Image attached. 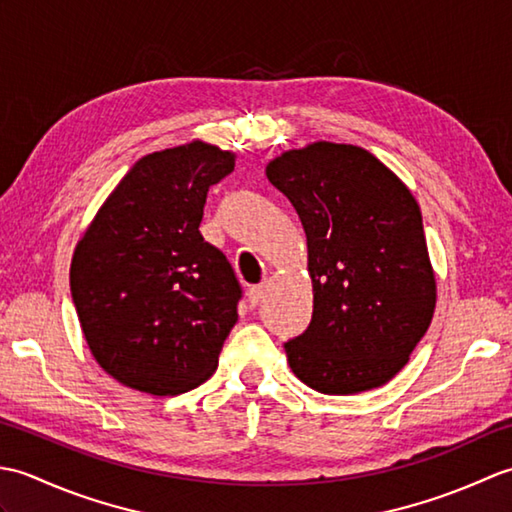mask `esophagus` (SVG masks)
<instances>
[{
  "label": "esophagus",
  "instance_id": "esophagus-1",
  "mask_svg": "<svg viewBox=\"0 0 512 512\" xmlns=\"http://www.w3.org/2000/svg\"><path fill=\"white\" fill-rule=\"evenodd\" d=\"M264 295H266V286H253L248 290V301L253 303V306H259V303L264 301Z\"/></svg>",
  "mask_w": 512,
  "mask_h": 512
}]
</instances>
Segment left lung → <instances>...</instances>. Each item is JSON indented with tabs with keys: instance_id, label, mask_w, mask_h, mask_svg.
<instances>
[{
	"instance_id": "obj_1",
	"label": "left lung",
	"mask_w": 512,
	"mask_h": 512,
	"mask_svg": "<svg viewBox=\"0 0 512 512\" xmlns=\"http://www.w3.org/2000/svg\"><path fill=\"white\" fill-rule=\"evenodd\" d=\"M266 176L308 239L314 308L308 330L284 343L290 369L330 396L389 383L436 310L416 198L367 149L325 140L284 151Z\"/></svg>"
}]
</instances>
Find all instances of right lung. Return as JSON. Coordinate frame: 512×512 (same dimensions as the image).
I'll list each match as a JSON object with an SVG mask.
<instances>
[{"label":"right lung","mask_w":512,"mask_h":512,"mask_svg":"<svg viewBox=\"0 0 512 512\" xmlns=\"http://www.w3.org/2000/svg\"><path fill=\"white\" fill-rule=\"evenodd\" d=\"M235 154L193 143L140 158L74 248L70 290L90 352L125 387L195 389L217 367L242 288L204 242L206 193Z\"/></svg>","instance_id":"obj_1"}]
</instances>
